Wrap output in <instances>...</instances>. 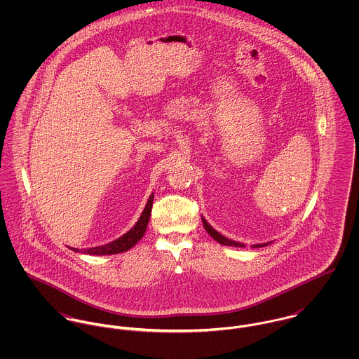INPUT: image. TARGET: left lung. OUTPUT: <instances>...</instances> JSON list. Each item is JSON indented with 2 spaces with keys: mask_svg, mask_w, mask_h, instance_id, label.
<instances>
[{
  "mask_svg": "<svg viewBox=\"0 0 359 359\" xmlns=\"http://www.w3.org/2000/svg\"><path fill=\"white\" fill-rule=\"evenodd\" d=\"M202 221H203V226H205V231H207V233L214 239V241H217L219 245H224V246H233V248H246L243 243H241V242H235V241H231V239H228V238H225V236H222L219 232H217L207 221H205V218L202 217ZM268 245H271V242H268V243H258V245H252V248L253 249H257V248H264V246H268Z\"/></svg>",
  "mask_w": 359,
  "mask_h": 359,
  "instance_id": "obj_1",
  "label": "left lung"
}]
</instances>
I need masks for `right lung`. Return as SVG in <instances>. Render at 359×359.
I'll return each mask as SVG.
<instances>
[{
	"mask_svg": "<svg viewBox=\"0 0 359 359\" xmlns=\"http://www.w3.org/2000/svg\"><path fill=\"white\" fill-rule=\"evenodd\" d=\"M154 194L149 196V201L145 205L140 219L137 221V224L127 232L124 233L123 236H120L118 239L107 243V245H103V246H97V248H91V249H74V248H70L73 252L76 253H84V255H91V256H107V255H118V253H123V252H127L130 250L133 246H135L141 238L144 236L145 231H147V226H148V222H149V218H151V211H152V205H154Z\"/></svg>",
	"mask_w": 359,
	"mask_h": 359,
	"instance_id": "1",
	"label": "right lung"
}]
</instances>
